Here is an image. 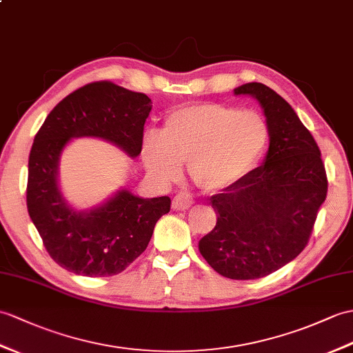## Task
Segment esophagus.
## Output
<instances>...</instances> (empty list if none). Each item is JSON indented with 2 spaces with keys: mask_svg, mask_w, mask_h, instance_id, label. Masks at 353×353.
I'll use <instances>...</instances> for the list:
<instances>
[{
  "mask_svg": "<svg viewBox=\"0 0 353 353\" xmlns=\"http://www.w3.org/2000/svg\"><path fill=\"white\" fill-rule=\"evenodd\" d=\"M192 204V199L190 194L179 192L173 199V210H186L190 209Z\"/></svg>",
  "mask_w": 353,
  "mask_h": 353,
  "instance_id": "1",
  "label": "esophagus"
}]
</instances>
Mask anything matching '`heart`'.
I'll return each mask as SVG.
<instances>
[{"instance_id":"heart-1","label":"heart","mask_w":353,"mask_h":353,"mask_svg":"<svg viewBox=\"0 0 353 353\" xmlns=\"http://www.w3.org/2000/svg\"><path fill=\"white\" fill-rule=\"evenodd\" d=\"M269 138L265 119L256 111L201 103L168 114L162 134L150 129L141 139V157L149 176L170 183L182 173L203 191L234 185L256 167Z\"/></svg>"}]
</instances>
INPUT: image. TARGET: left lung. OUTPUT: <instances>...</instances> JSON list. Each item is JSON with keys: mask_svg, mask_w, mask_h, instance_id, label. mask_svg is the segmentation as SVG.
Here are the masks:
<instances>
[{"mask_svg": "<svg viewBox=\"0 0 353 353\" xmlns=\"http://www.w3.org/2000/svg\"><path fill=\"white\" fill-rule=\"evenodd\" d=\"M233 92L261 106L269 149L260 167L212 196L216 225L199 250L219 275L256 280L290 263L305 248L327 182L313 135L280 94L260 83Z\"/></svg>", "mask_w": 353, "mask_h": 353, "instance_id": "left-lung-1", "label": "left lung"}]
</instances>
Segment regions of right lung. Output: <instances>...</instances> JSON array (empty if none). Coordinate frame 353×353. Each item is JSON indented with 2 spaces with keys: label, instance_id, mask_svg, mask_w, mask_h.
I'll return each mask as SVG.
<instances>
[{
  "label": "right lung",
  "instance_id": "1",
  "mask_svg": "<svg viewBox=\"0 0 353 353\" xmlns=\"http://www.w3.org/2000/svg\"><path fill=\"white\" fill-rule=\"evenodd\" d=\"M150 110L149 96L102 81L65 96L37 132L28 159V214L49 256L69 272L120 274L144 252L158 219L170 212V196L143 199L125 186L94 208L78 209L60 188V158L72 139L99 138L134 159Z\"/></svg>",
  "mask_w": 353,
  "mask_h": 353
}]
</instances>
